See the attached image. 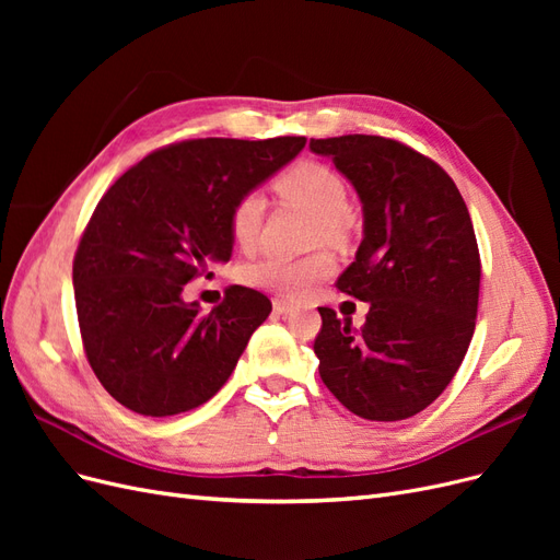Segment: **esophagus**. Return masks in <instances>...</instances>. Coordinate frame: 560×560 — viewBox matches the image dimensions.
Wrapping results in <instances>:
<instances>
[{
	"label": "esophagus",
	"mask_w": 560,
	"mask_h": 560,
	"mask_svg": "<svg viewBox=\"0 0 560 560\" xmlns=\"http://www.w3.org/2000/svg\"><path fill=\"white\" fill-rule=\"evenodd\" d=\"M273 311L278 313V315H290L292 311H294V301H290V299H273Z\"/></svg>",
	"instance_id": "obj_1"
}]
</instances>
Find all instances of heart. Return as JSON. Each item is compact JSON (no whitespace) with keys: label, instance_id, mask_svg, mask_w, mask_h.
<instances>
[{"label":"heart","instance_id":"1","mask_svg":"<svg viewBox=\"0 0 560 560\" xmlns=\"http://www.w3.org/2000/svg\"><path fill=\"white\" fill-rule=\"evenodd\" d=\"M276 194L313 214V241L341 243L350 231L348 189L329 165L317 161H301L276 179ZM264 217V200L257 194L241 196L229 214V231L235 245L249 249L257 243ZM334 270V259L327 252H315L308 257L287 259L278 254H266L241 268L243 282L284 296H301Z\"/></svg>","mask_w":560,"mask_h":560}]
</instances>
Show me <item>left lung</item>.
I'll list each match as a JSON object with an SVG mask.
<instances>
[{
    "mask_svg": "<svg viewBox=\"0 0 560 560\" xmlns=\"http://www.w3.org/2000/svg\"><path fill=\"white\" fill-rule=\"evenodd\" d=\"M358 191L364 235L336 287L366 322L317 308L319 378L348 411L395 422L420 413L460 369L477 325L481 259L455 182L428 156L378 135L311 140Z\"/></svg>",
    "mask_w": 560,
    "mask_h": 560,
    "instance_id": "obj_1",
    "label": "left lung"
}]
</instances>
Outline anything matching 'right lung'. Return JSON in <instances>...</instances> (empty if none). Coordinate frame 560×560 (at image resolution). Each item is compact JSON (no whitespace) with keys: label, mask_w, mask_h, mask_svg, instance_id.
I'll use <instances>...</instances> for the list:
<instances>
[{"label":"right lung","mask_w":560,"mask_h":560,"mask_svg":"<svg viewBox=\"0 0 560 560\" xmlns=\"http://www.w3.org/2000/svg\"><path fill=\"white\" fill-rule=\"evenodd\" d=\"M303 147L306 138L186 140L132 165L100 198L74 257V299L91 369L126 409L177 416L229 381L273 306L233 284L202 313L182 299L184 284L231 259L233 202Z\"/></svg>","instance_id":"right-lung-1"}]
</instances>
